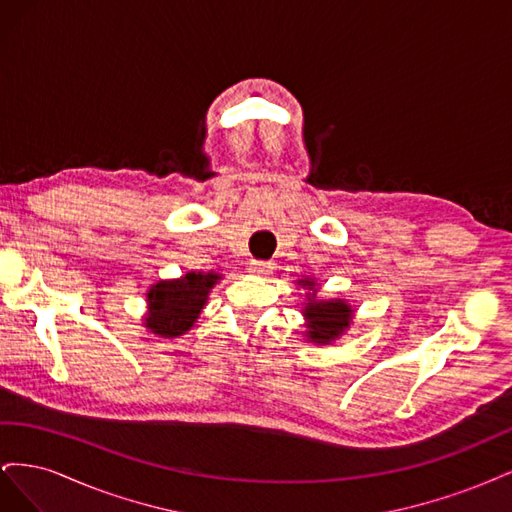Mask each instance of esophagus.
Segmentation results:
<instances>
[{
  "mask_svg": "<svg viewBox=\"0 0 512 512\" xmlns=\"http://www.w3.org/2000/svg\"><path fill=\"white\" fill-rule=\"evenodd\" d=\"M252 275H269L273 271V265L267 260H252L250 267H247Z\"/></svg>",
  "mask_w": 512,
  "mask_h": 512,
  "instance_id": "1",
  "label": "esophagus"
}]
</instances>
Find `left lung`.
Returning a JSON list of instances; mask_svg holds the SVG:
<instances>
[{
	"mask_svg": "<svg viewBox=\"0 0 512 512\" xmlns=\"http://www.w3.org/2000/svg\"><path fill=\"white\" fill-rule=\"evenodd\" d=\"M301 286H307L309 290L314 288V282L303 280ZM316 292V290H314ZM305 318L309 320V339L316 344H329L337 335H342L344 329L350 324L352 318V309L346 305V301L337 299V301H314L309 299L305 305Z\"/></svg>",
	"mask_w": 512,
	"mask_h": 512,
	"instance_id": "obj_1",
	"label": "left lung"
}]
</instances>
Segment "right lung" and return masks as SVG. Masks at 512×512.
<instances>
[{"instance_id": "add662e5", "label": "right lung", "mask_w": 512, "mask_h": 512, "mask_svg": "<svg viewBox=\"0 0 512 512\" xmlns=\"http://www.w3.org/2000/svg\"><path fill=\"white\" fill-rule=\"evenodd\" d=\"M220 280L218 273H188L181 280L158 282L147 292L149 314L145 327L162 337H177L188 331L207 303V294Z\"/></svg>"}]
</instances>
